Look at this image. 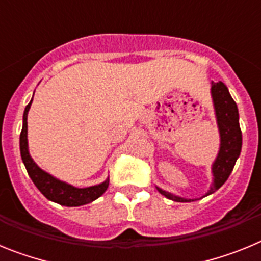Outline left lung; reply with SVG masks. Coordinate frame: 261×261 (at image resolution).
<instances>
[{
    "label": "left lung",
    "mask_w": 261,
    "mask_h": 261,
    "mask_svg": "<svg viewBox=\"0 0 261 261\" xmlns=\"http://www.w3.org/2000/svg\"><path fill=\"white\" fill-rule=\"evenodd\" d=\"M212 96H213L214 108H216L217 123L220 128L221 147L216 162L213 163V167H212L214 176L213 186L211 187V190L205 196L216 192L229 179L242 149V130L239 126L238 107L223 82L220 81V82L212 84ZM156 190L167 199L174 200V201H195L192 199H183V197H179L170 192H166L158 187H156Z\"/></svg>",
    "instance_id": "8db88e82"
}]
</instances>
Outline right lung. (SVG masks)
Returning <instances> with one entry per match:
<instances>
[{
    "label": "right lung",
    "mask_w": 261,
    "mask_h": 261,
    "mask_svg": "<svg viewBox=\"0 0 261 261\" xmlns=\"http://www.w3.org/2000/svg\"><path fill=\"white\" fill-rule=\"evenodd\" d=\"M31 102L24 108V114H23V126L22 132H20L19 145H20V156L22 161L26 166V170L29 172L31 180L34 181L38 190L50 201H55L64 206H80V205L89 204L94 201L98 197L103 195L107 191L110 180H106L105 183L99 184V186L87 187V188H75V187L66 184L64 181L57 180L56 177L50 176L41 168L38 167L29 153V145H27V114H29L30 106Z\"/></svg>",
    "instance_id": "add662e5"
}]
</instances>
